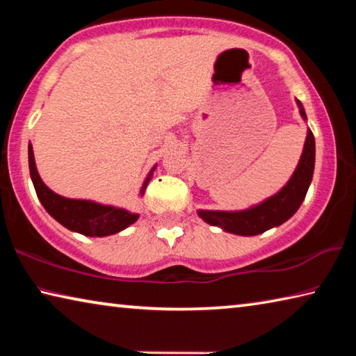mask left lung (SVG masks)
Returning a JSON list of instances; mask_svg holds the SVG:
<instances>
[{"label":"left lung","mask_w":356,"mask_h":356,"mask_svg":"<svg viewBox=\"0 0 356 356\" xmlns=\"http://www.w3.org/2000/svg\"><path fill=\"white\" fill-rule=\"evenodd\" d=\"M301 118L306 120L305 108L297 100ZM316 161V141L312 131L308 130L306 135L303 154L300 156L297 170L282 188L264 202L254 207L238 212H221V210H197V215L212 226H218L222 231L237 234V236H257L268 229L276 227L287 221L297 212L303 202L306 193L311 185L312 174H314Z\"/></svg>","instance_id":"obj_1"}]
</instances>
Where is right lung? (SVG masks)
<instances>
[{
    "mask_svg": "<svg viewBox=\"0 0 356 356\" xmlns=\"http://www.w3.org/2000/svg\"><path fill=\"white\" fill-rule=\"evenodd\" d=\"M28 161L33 185L42 206L45 207L47 212L53 218L61 222L64 227L70 229V231L83 234V236L88 237H106L124 231L125 227L134 225L138 216H140L138 213H131L129 210L120 207L104 206V204L86 200H69V197L56 195L55 191H51L42 182L38 168H35L31 144H28ZM155 168L156 166L152 168V171L149 172V176L144 180L140 191L141 196L146 191V186L150 182Z\"/></svg>",
    "mask_w": 356,
    "mask_h": 356,
    "instance_id": "1",
    "label": "right lung"
}]
</instances>
